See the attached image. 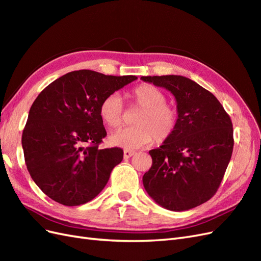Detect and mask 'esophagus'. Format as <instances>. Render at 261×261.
Segmentation results:
<instances>
[{
  "mask_svg": "<svg viewBox=\"0 0 261 261\" xmlns=\"http://www.w3.org/2000/svg\"><path fill=\"white\" fill-rule=\"evenodd\" d=\"M135 154V151H133V150H124V159H128V158L133 156Z\"/></svg>",
  "mask_w": 261,
  "mask_h": 261,
  "instance_id": "obj_1",
  "label": "esophagus"
}]
</instances>
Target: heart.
Segmentation results:
<instances>
[{"instance_id":"1","label":"heart","mask_w":261,"mask_h":261,"mask_svg":"<svg viewBox=\"0 0 261 261\" xmlns=\"http://www.w3.org/2000/svg\"><path fill=\"white\" fill-rule=\"evenodd\" d=\"M132 105L140 109L135 126L113 133L111 144L125 149H138L154 140L163 143L173 136L178 124L177 110L167 102L165 94L151 85H140L130 92ZM100 116L110 128H118L124 122L125 110L117 93H110L100 103Z\"/></svg>"}]
</instances>
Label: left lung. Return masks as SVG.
Masks as SVG:
<instances>
[{"mask_svg":"<svg viewBox=\"0 0 261 261\" xmlns=\"http://www.w3.org/2000/svg\"><path fill=\"white\" fill-rule=\"evenodd\" d=\"M176 100L175 133L150 150L152 165L143 176L148 195L161 207L185 211L208 201L222 181L233 152V125L222 105L184 76H143Z\"/></svg>","mask_w":261,"mask_h":261,"instance_id":"8db88e82","label":"left lung"}]
</instances>
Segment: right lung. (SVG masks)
I'll use <instances>...</instances> for the list:
<instances>
[{
  "label": "right lung",
  "instance_id": "1",
  "mask_svg": "<svg viewBox=\"0 0 261 261\" xmlns=\"http://www.w3.org/2000/svg\"><path fill=\"white\" fill-rule=\"evenodd\" d=\"M89 69L74 70L51 83L30 108L21 145L37 186L64 206L92 200L123 160L120 148L100 149L107 136L101 101L136 81Z\"/></svg>",
  "mask_w": 261,
  "mask_h": 261
}]
</instances>
